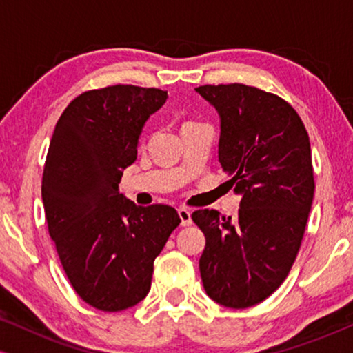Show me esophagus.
I'll list each match as a JSON object with an SVG mask.
<instances>
[{"mask_svg": "<svg viewBox=\"0 0 353 353\" xmlns=\"http://www.w3.org/2000/svg\"><path fill=\"white\" fill-rule=\"evenodd\" d=\"M178 216H180V220H181V226H190L191 223H192V220H191V212L188 210V209H178Z\"/></svg>", "mask_w": 353, "mask_h": 353, "instance_id": "obj_1", "label": "esophagus"}]
</instances>
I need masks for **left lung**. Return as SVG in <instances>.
I'll return each instance as SVG.
<instances>
[{"label": "left lung", "instance_id": "8db88e82", "mask_svg": "<svg viewBox=\"0 0 353 353\" xmlns=\"http://www.w3.org/2000/svg\"><path fill=\"white\" fill-rule=\"evenodd\" d=\"M196 93L219 114V162L241 196L236 219L209 209L191 215L205 236L202 284L220 305L252 307L281 286L301 248L315 194L310 139L278 96L241 83Z\"/></svg>", "mask_w": 353, "mask_h": 353}]
</instances>
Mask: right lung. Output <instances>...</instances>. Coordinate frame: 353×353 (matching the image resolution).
<instances>
[{"label": "right lung", "mask_w": 353, "mask_h": 353, "mask_svg": "<svg viewBox=\"0 0 353 353\" xmlns=\"http://www.w3.org/2000/svg\"><path fill=\"white\" fill-rule=\"evenodd\" d=\"M167 91L115 85L86 91L57 120L43 170L46 223L72 288L91 307L120 312L151 289L154 260L180 225L170 205L120 194L144 125Z\"/></svg>", "instance_id": "right-lung-1"}]
</instances>
